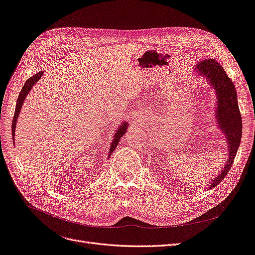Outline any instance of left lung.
I'll list each match as a JSON object with an SVG mask.
<instances>
[{
    "label": "left lung",
    "mask_w": 255,
    "mask_h": 255,
    "mask_svg": "<svg viewBox=\"0 0 255 255\" xmlns=\"http://www.w3.org/2000/svg\"><path fill=\"white\" fill-rule=\"evenodd\" d=\"M193 73L205 77L210 87L215 90L216 107L215 122L226 140L227 160L224 167L208 185L213 189L229 173L242 138V118H241L237 91L232 79L227 76L223 67L214 59H206L193 67Z\"/></svg>",
    "instance_id": "1"
}]
</instances>
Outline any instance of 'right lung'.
Segmentation results:
<instances>
[{"label": "right lung", "instance_id": "obj_1", "mask_svg": "<svg viewBox=\"0 0 255 255\" xmlns=\"http://www.w3.org/2000/svg\"><path fill=\"white\" fill-rule=\"evenodd\" d=\"M43 75V71H40L38 73H36L35 75L31 76L28 80H26L25 84L23 85L19 95H18V98H17V101H16V107H15V113H14V117H13V120H12V139L14 140V136H15V128H16V123H17V119H18V116L20 114V110H21V106L23 104V101L26 97V95H28L29 92L32 90V88L34 87V85L39 82V79L41 78V76ZM129 127V124L127 121H124L123 123H121V125L117 128V131L114 134V139L112 140V144L110 146V150H109V157H107V159H110L113 152L115 151V149L117 148V145L120 141V139L122 138L124 136V134L126 133L127 129Z\"/></svg>", "mask_w": 255, "mask_h": 255}]
</instances>
